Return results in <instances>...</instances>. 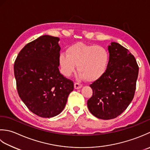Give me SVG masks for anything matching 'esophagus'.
Masks as SVG:
<instances>
[{
  "label": "esophagus",
  "instance_id": "obj_1",
  "mask_svg": "<svg viewBox=\"0 0 150 150\" xmlns=\"http://www.w3.org/2000/svg\"><path fill=\"white\" fill-rule=\"evenodd\" d=\"M82 84L79 83H77V82H75L74 83V88H76V89H78V88H80L82 87Z\"/></svg>",
  "mask_w": 150,
  "mask_h": 150
}]
</instances>
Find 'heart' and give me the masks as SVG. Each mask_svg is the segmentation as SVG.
<instances>
[{"label": "heart", "instance_id": "b5f03b06", "mask_svg": "<svg viewBox=\"0 0 150 150\" xmlns=\"http://www.w3.org/2000/svg\"><path fill=\"white\" fill-rule=\"evenodd\" d=\"M110 56L105 47L96 45L76 42L62 53L59 63L63 74L71 76L78 65L79 77L94 81L104 75L109 63Z\"/></svg>", "mask_w": 150, "mask_h": 150}]
</instances>
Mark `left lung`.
Returning <instances> with one entry per match:
<instances>
[{
  "label": "left lung",
  "instance_id": "8db88e82",
  "mask_svg": "<svg viewBox=\"0 0 150 150\" xmlns=\"http://www.w3.org/2000/svg\"><path fill=\"white\" fill-rule=\"evenodd\" d=\"M108 50V68L90 85L93 96L87 101L91 113L103 120L117 117L127 109L135 95L139 74L138 64L127 48L113 42Z\"/></svg>",
  "mask_w": 150,
  "mask_h": 150
}]
</instances>
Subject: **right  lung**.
I'll list each match as a JSON object with an SVG mask.
<instances>
[{"instance_id": "right-lung-1", "label": "right lung", "mask_w": 150, "mask_h": 150, "mask_svg": "<svg viewBox=\"0 0 150 150\" xmlns=\"http://www.w3.org/2000/svg\"><path fill=\"white\" fill-rule=\"evenodd\" d=\"M59 40L39 37L24 46L14 63L19 97L30 111L43 118L59 115L74 90V82L59 71Z\"/></svg>"}]
</instances>
